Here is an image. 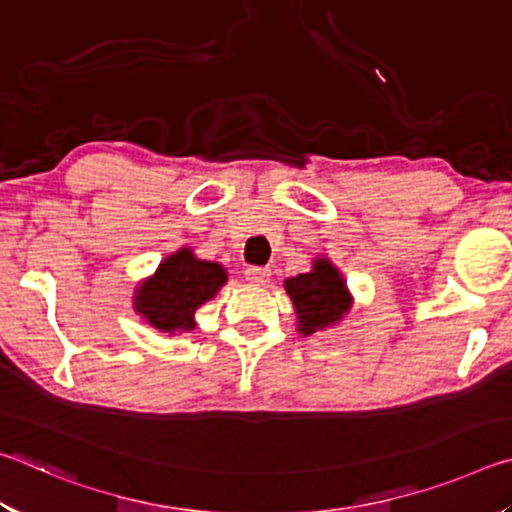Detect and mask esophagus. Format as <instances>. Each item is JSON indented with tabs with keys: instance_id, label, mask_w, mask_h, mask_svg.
Segmentation results:
<instances>
[{
	"instance_id": "1",
	"label": "esophagus",
	"mask_w": 512,
	"mask_h": 512,
	"mask_svg": "<svg viewBox=\"0 0 512 512\" xmlns=\"http://www.w3.org/2000/svg\"><path fill=\"white\" fill-rule=\"evenodd\" d=\"M268 275H271V271H268L266 266H248L246 268V280L250 284H264L268 280Z\"/></svg>"
}]
</instances>
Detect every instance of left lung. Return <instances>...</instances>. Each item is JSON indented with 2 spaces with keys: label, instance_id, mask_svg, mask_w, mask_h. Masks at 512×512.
<instances>
[{
  "label": "left lung",
  "instance_id": "left-lung-1",
  "mask_svg": "<svg viewBox=\"0 0 512 512\" xmlns=\"http://www.w3.org/2000/svg\"><path fill=\"white\" fill-rule=\"evenodd\" d=\"M284 291L289 293L296 329L302 336L339 325L350 314L354 298L343 280V273L329 257H314L311 271L284 280Z\"/></svg>",
  "mask_w": 512,
  "mask_h": 512
}]
</instances>
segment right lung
<instances>
[{
    "label": "right lung",
    "mask_w": 512,
    "mask_h": 512,
    "mask_svg": "<svg viewBox=\"0 0 512 512\" xmlns=\"http://www.w3.org/2000/svg\"><path fill=\"white\" fill-rule=\"evenodd\" d=\"M228 282V271L219 262L198 259L183 246L167 255L155 273L137 284L133 309L158 332L176 336L196 327V309L212 300Z\"/></svg>",
    "instance_id": "obj_1"
}]
</instances>
